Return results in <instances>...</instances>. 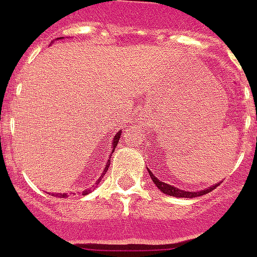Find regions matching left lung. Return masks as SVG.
<instances>
[{"mask_svg":"<svg viewBox=\"0 0 257 257\" xmlns=\"http://www.w3.org/2000/svg\"><path fill=\"white\" fill-rule=\"evenodd\" d=\"M147 170H148V172H149V175H151V178H152V180H153V183L156 184V187L158 188L161 192L165 193V194H167V196L179 197V198H194V197L203 196V194H207V193L212 192V190L215 189L217 185H219V184H215V185H212V187L206 188L205 190H201V192H185V190L178 189V188L172 187V185H170V184L163 183V181L158 180V178H156V176H154V174L148 169V167H147Z\"/></svg>","mask_w":257,"mask_h":257,"instance_id":"left-lung-1","label":"left lung"}]
</instances>
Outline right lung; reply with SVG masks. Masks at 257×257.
<instances>
[{"label":"right lung","instance_id":"add662e5","mask_svg":"<svg viewBox=\"0 0 257 257\" xmlns=\"http://www.w3.org/2000/svg\"><path fill=\"white\" fill-rule=\"evenodd\" d=\"M119 136H121V131H118L117 135H115L114 138H113V143H112V148H113V151H112V153H113V152H114L115 145H117L118 140H119ZM109 165H110V160H108V162H106L105 169H104V171L101 172V176H100V179H99V180H101V178H103L104 175H105L106 170H108V167H109ZM99 180H97V183H99ZM97 183H96V184H97ZM88 193H90V189H87V190H85V192H82V194H83V196H86V194H88ZM52 196H54V194H52ZM55 196L60 197V198H65V197H67V193H63V194H61V193H58V194H55Z\"/></svg>","mask_w":257,"mask_h":257}]
</instances>
